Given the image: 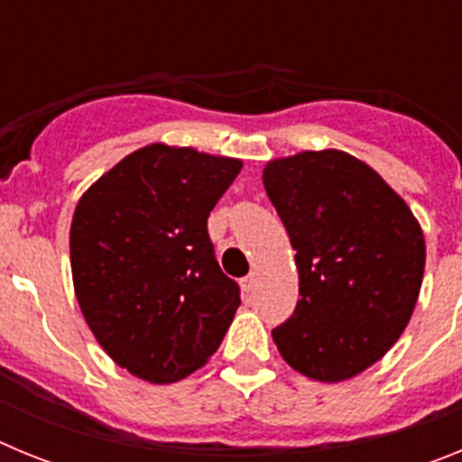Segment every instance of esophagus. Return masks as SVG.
<instances>
[{
    "mask_svg": "<svg viewBox=\"0 0 462 462\" xmlns=\"http://www.w3.org/2000/svg\"><path fill=\"white\" fill-rule=\"evenodd\" d=\"M254 284H256V273H250V275L240 280V287H243L245 293H252Z\"/></svg>",
    "mask_w": 462,
    "mask_h": 462,
    "instance_id": "obj_1",
    "label": "esophagus"
}]
</instances>
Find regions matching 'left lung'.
I'll use <instances>...</instances> for the list:
<instances>
[{
  "label": "left lung",
  "instance_id": "8db88e82",
  "mask_svg": "<svg viewBox=\"0 0 462 462\" xmlns=\"http://www.w3.org/2000/svg\"><path fill=\"white\" fill-rule=\"evenodd\" d=\"M263 185L300 277V300L273 340L305 377H354L389 352L414 312L421 226L368 164L340 150L275 159Z\"/></svg>",
  "mask_w": 462,
  "mask_h": 462
}]
</instances>
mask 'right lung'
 Instances as JSON below:
<instances>
[{"label":"right lung","instance_id":"1","mask_svg":"<svg viewBox=\"0 0 462 462\" xmlns=\"http://www.w3.org/2000/svg\"><path fill=\"white\" fill-rule=\"evenodd\" d=\"M238 159L154 143L101 175L76 206L71 273L80 310L113 361L171 383L217 352L240 305L208 236Z\"/></svg>","mask_w":462,"mask_h":462}]
</instances>
